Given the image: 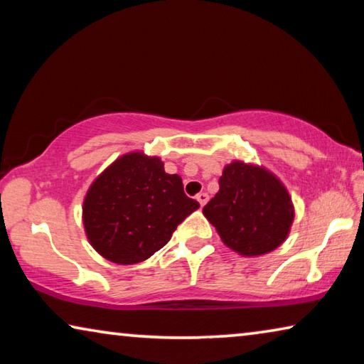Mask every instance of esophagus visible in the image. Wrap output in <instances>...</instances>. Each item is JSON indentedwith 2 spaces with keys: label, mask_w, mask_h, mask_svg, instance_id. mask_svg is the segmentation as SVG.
<instances>
[{
  "label": "esophagus",
  "mask_w": 364,
  "mask_h": 364,
  "mask_svg": "<svg viewBox=\"0 0 364 364\" xmlns=\"http://www.w3.org/2000/svg\"><path fill=\"white\" fill-rule=\"evenodd\" d=\"M196 199L200 204V207H204L207 204V200H208V194L207 193H199L196 196Z\"/></svg>",
  "instance_id": "esophagus-1"
}]
</instances>
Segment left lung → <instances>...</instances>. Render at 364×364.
<instances>
[{
    "label": "left lung",
    "instance_id": "8db88e82",
    "mask_svg": "<svg viewBox=\"0 0 364 364\" xmlns=\"http://www.w3.org/2000/svg\"><path fill=\"white\" fill-rule=\"evenodd\" d=\"M218 184L220 191L202 212L228 247L257 257L286 241L294 205L278 178L237 160L226 165Z\"/></svg>",
    "mask_w": 364,
    "mask_h": 364
}]
</instances>
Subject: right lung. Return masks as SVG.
Returning a JSON list of instances; mask_svg holds the SVG:
<instances>
[{"label":"right lung","instance_id":"obj_1","mask_svg":"<svg viewBox=\"0 0 364 364\" xmlns=\"http://www.w3.org/2000/svg\"><path fill=\"white\" fill-rule=\"evenodd\" d=\"M199 208L178 175L159 157L130 152L96 178L83 202L86 236L96 252L119 264L147 260L170 241L176 226Z\"/></svg>","mask_w":364,"mask_h":364}]
</instances>
